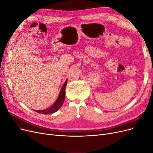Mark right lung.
<instances>
[{"label": "right lung", "mask_w": 153, "mask_h": 153, "mask_svg": "<svg viewBox=\"0 0 153 153\" xmlns=\"http://www.w3.org/2000/svg\"><path fill=\"white\" fill-rule=\"evenodd\" d=\"M66 85H67V80L64 84L62 89L61 90V92H60V94L59 95L57 100L54 103V104L51 106V107L47 109L42 110H36V112H37L38 113L43 114H52L57 112V111L61 107L62 105L64 103V98H65V95H66L65 89H66Z\"/></svg>", "instance_id": "obj_1"}]
</instances>
